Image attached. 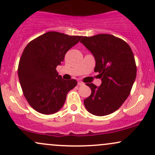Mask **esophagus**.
I'll return each instance as SVG.
<instances>
[{
    "label": "esophagus",
    "instance_id": "esophagus-1",
    "mask_svg": "<svg viewBox=\"0 0 155 155\" xmlns=\"http://www.w3.org/2000/svg\"><path fill=\"white\" fill-rule=\"evenodd\" d=\"M84 84L82 81H78V85H79V86H81V85Z\"/></svg>",
    "mask_w": 155,
    "mask_h": 155
}]
</instances>
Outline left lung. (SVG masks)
I'll list each match as a JSON object with an SVG mask.
<instances>
[{"label": "left lung", "mask_w": 155, "mask_h": 155, "mask_svg": "<svg viewBox=\"0 0 155 155\" xmlns=\"http://www.w3.org/2000/svg\"><path fill=\"white\" fill-rule=\"evenodd\" d=\"M95 59L94 71L102 81L97 87L86 84L91 95L84 101L85 108L95 116L110 114L127 98L136 77V65L130 46L124 41L110 34L84 36L80 41Z\"/></svg>", "instance_id": "obj_1"}]
</instances>
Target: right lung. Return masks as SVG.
Returning <instances> with one entry per match:
<instances>
[{
  "label": "right lung",
  "mask_w": 155,
  "mask_h": 155,
  "mask_svg": "<svg viewBox=\"0 0 155 155\" xmlns=\"http://www.w3.org/2000/svg\"><path fill=\"white\" fill-rule=\"evenodd\" d=\"M81 37L50 31L25 48L19 62V80L25 97L36 111L56 113L63 107L68 92L76 86L75 79H62L56 68Z\"/></svg>",
  "instance_id": "add662e5"
}]
</instances>
